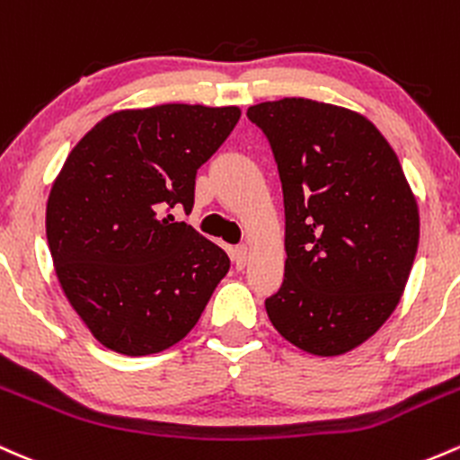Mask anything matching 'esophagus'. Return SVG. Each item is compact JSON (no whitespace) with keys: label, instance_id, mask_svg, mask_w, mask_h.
I'll return each instance as SVG.
<instances>
[{"label":"esophagus","instance_id":"34e87169","mask_svg":"<svg viewBox=\"0 0 460 460\" xmlns=\"http://www.w3.org/2000/svg\"><path fill=\"white\" fill-rule=\"evenodd\" d=\"M234 261L238 269H244L246 264H249V246L246 244H240L238 249L234 251Z\"/></svg>","mask_w":460,"mask_h":460}]
</instances>
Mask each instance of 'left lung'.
I'll return each instance as SVG.
<instances>
[{"label":"left lung","mask_w":460,"mask_h":460,"mask_svg":"<svg viewBox=\"0 0 460 460\" xmlns=\"http://www.w3.org/2000/svg\"><path fill=\"white\" fill-rule=\"evenodd\" d=\"M246 118L284 190L286 272L269 319L314 356L351 351L393 314L415 261L419 211L400 159L369 119L325 102L284 98Z\"/></svg>","instance_id":"left-lung-1"}]
</instances>
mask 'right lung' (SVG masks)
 Here are the masks:
<instances>
[{"instance_id":"right-lung-1","label":"right lung","mask_w":460,"mask_h":460,"mask_svg":"<svg viewBox=\"0 0 460 460\" xmlns=\"http://www.w3.org/2000/svg\"><path fill=\"white\" fill-rule=\"evenodd\" d=\"M238 107L118 111L84 135L48 199L45 231L65 296L89 332L126 356L190 334L229 257L170 209L194 207L196 172Z\"/></svg>"}]
</instances>
